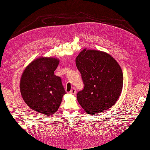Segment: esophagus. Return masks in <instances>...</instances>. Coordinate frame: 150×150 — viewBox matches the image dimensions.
I'll return each mask as SVG.
<instances>
[{
    "mask_svg": "<svg viewBox=\"0 0 150 150\" xmlns=\"http://www.w3.org/2000/svg\"><path fill=\"white\" fill-rule=\"evenodd\" d=\"M76 93V88H72L71 91H70V93H71V94H75Z\"/></svg>",
    "mask_w": 150,
    "mask_h": 150,
    "instance_id": "esophagus-1",
    "label": "esophagus"
}]
</instances>
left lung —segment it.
Here are the masks:
<instances>
[{"label":"left lung","mask_w":150,"mask_h":150,"mask_svg":"<svg viewBox=\"0 0 150 150\" xmlns=\"http://www.w3.org/2000/svg\"><path fill=\"white\" fill-rule=\"evenodd\" d=\"M76 65L85 85L77 99L85 111L96 115L114 105L123 87V73L117 61L105 52L84 48Z\"/></svg>","instance_id":"8db88e82"}]
</instances>
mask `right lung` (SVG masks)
<instances>
[{
  "instance_id": "right-lung-1",
  "label": "right lung",
  "mask_w": 150,
  "mask_h": 150,
  "mask_svg": "<svg viewBox=\"0 0 150 150\" xmlns=\"http://www.w3.org/2000/svg\"><path fill=\"white\" fill-rule=\"evenodd\" d=\"M59 63L56 57H38L26 67L21 76L20 91L24 101L42 115L56 113L66 94L62 79L54 74Z\"/></svg>"
}]
</instances>
